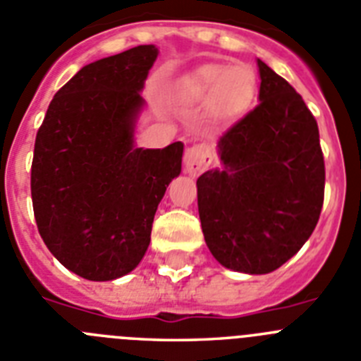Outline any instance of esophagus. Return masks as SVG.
Instances as JSON below:
<instances>
[{
    "label": "esophagus",
    "instance_id": "esophagus-1",
    "mask_svg": "<svg viewBox=\"0 0 361 361\" xmlns=\"http://www.w3.org/2000/svg\"><path fill=\"white\" fill-rule=\"evenodd\" d=\"M207 152H205L204 147H190L187 148L185 152V171L189 172L190 176L200 174L202 171H205L207 166Z\"/></svg>",
    "mask_w": 361,
    "mask_h": 361
}]
</instances>
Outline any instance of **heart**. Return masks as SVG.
<instances>
[{
	"mask_svg": "<svg viewBox=\"0 0 361 361\" xmlns=\"http://www.w3.org/2000/svg\"><path fill=\"white\" fill-rule=\"evenodd\" d=\"M255 92V75L250 68H227L222 63L202 66L181 86L187 101L209 104V114L216 121L242 117L253 104Z\"/></svg>",
	"mask_w": 361,
	"mask_h": 361,
	"instance_id": "b5f03b06",
	"label": "heart"
}]
</instances>
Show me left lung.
Listing matches in <instances>:
<instances>
[{
	"label": "left lung",
	"instance_id": "left-lung-1",
	"mask_svg": "<svg viewBox=\"0 0 361 361\" xmlns=\"http://www.w3.org/2000/svg\"><path fill=\"white\" fill-rule=\"evenodd\" d=\"M259 106L218 141L196 181L205 244L227 269L264 275L310 238L325 195L319 130L302 97L262 60Z\"/></svg>",
	"mask_w": 361,
	"mask_h": 361
}]
</instances>
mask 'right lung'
I'll list each match as a JSON object with an SVG mask.
<instances>
[{
	"instance_id": "1",
	"label": "right lung",
	"mask_w": 361,
	"mask_h": 361,
	"mask_svg": "<svg viewBox=\"0 0 361 361\" xmlns=\"http://www.w3.org/2000/svg\"><path fill=\"white\" fill-rule=\"evenodd\" d=\"M157 54L156 45H137L84 66L53 97L36 134V226L60 264L87 281H114L141 262L157 205L181 172V141L135 147Z\"/></svg>"
}]
</instances>
